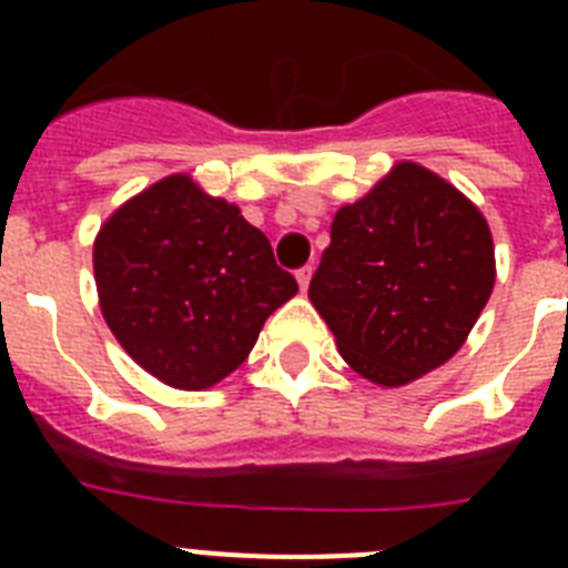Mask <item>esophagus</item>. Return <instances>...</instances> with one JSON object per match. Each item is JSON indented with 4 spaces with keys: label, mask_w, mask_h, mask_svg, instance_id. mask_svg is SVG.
I'll return each mask as SVG.
<instances>
[{
    "label": "esophagus",
    "mask_w": 568,
    "mask_h": 568,
    "mask_svg": "<svg viewBox=\"0 0 568 568\" xmlns=\"http://www.w3.org/2000/svg\"><path fill=\"white\" fill-rule=\"evenodd\" d=\"M310 278H313V267H301L298 273H295V281H298L301 293H307V287H310Z\"/></svg>",
    "instance_id": "obj_1"
}]
</instances>
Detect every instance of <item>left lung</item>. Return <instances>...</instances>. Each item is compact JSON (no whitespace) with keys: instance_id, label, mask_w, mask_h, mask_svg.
<instances>
[{"instance_id":"1","label":"left lung","mask_w":568,"mask_h":568,"mask_svg":"<svg viewBox=\"0 0 568 568\" xmlns=\"http://www.w3.org/2000/svg\"><path fill=\"white\" fill-rule=\"evenodd\" d=\"M495 287L478 204L418 162H398L338 207L310 301L361 378L413 384L458 353Z\"/></svg>"}]
</instances>
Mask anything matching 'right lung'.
Instances as JSON below:
<instances>
[{
  "mask_svg": "<svg viewBox=\"0 0 568 568\" xmlns=\"http://www.w3.org/2000/svg\"><path fill=\"white\" fill-rule=\"evenodd\" d=\"M99 310L124 353L173 389L235 373L298 284L239 204L173 173L130 195L93 241Z\"/></svg>",
  "mask_w": 568,
  "mask_h": 568,
  "instance_id": "right-lung-1",
  "label": "right lung"
}]
</instances>
